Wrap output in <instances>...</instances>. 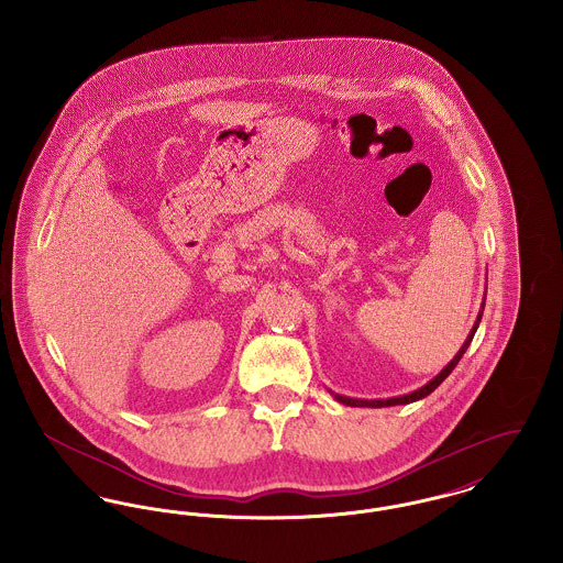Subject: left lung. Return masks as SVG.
<instances>
[{"mask_svg":"<svg viewBox=\"0 0 563 563\" xmlns=\"http://www.w3.org/2000/svg\"><path fill=\"white\" fill-rule=\"evenodd\" d=\"M483 308H485V301H483ZM481 317H483V310L478 312V319H476V325L472 328L470 331V335L465 338V342H463L462 349H460V353L451 360V364L446 365L435 378H431L428 385H423L421 389H417V391H412V394H406V396L399 397H389V399H353V397H344V396H335L338 401H342V404H346V406H374V408H380V406H397V404H410V401H415V399H421V397L430 396L431 391L453 372V367L460 364V360L463 357V353H465V349L470 346V342H472V338H474V333H476V328H478V323H481Z\"/></svg>","mask_w":563,"mask_h":563,"instance_id":"obj_1","label":"left lung"}]
</instances>
